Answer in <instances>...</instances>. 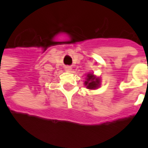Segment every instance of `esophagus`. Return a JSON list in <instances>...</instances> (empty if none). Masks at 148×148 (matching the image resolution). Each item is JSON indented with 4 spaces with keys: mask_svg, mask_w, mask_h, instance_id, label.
I'll return each instance as SVG.
<instances>
[{
    "mask_svg": "<svg viewBox=\"0 0 148 148\" xmlns=\"http://www.w3.org/2000/svg\"><path fill=\"white\" fill-rule=\"evenodd\" d=\"M65 70L66 71H71V67L70 66H65Z\"/></svg>",
    "mask_w": 148,
    "mask_h": 148,
    "instance_id": "obj_1",
    "label": "esophagus"
}]
</instances>
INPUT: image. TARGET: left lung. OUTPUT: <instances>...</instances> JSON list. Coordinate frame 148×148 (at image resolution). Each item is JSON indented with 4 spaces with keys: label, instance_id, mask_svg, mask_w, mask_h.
Instances as JSON below:
<instances>
[{
    "label": "left lung",
    "instance_id": "obj_1",
    "mask_svg": "<svg viewBox=\"0 0 148 148\" xmlns=\"http://www.w3.org/2000/svg\"><path fill=\"white\" fill-rule=\"evenodd\" d=\"M85 85L88 89H95L99 86V80L95 78L92 74H88L86 82H85Z\"/></svg>",
    "mask_w": 148,
    "mask_h": 148
}]
</instances>
